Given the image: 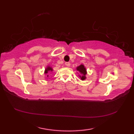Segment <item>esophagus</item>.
Here are the masks:
<instances>
[{"instance_id":"esophagus-1","label":"esophagus","mask_w":134,"mask_h":134,"mask_svg":"<svg viewBox=\"0 0 134 134\" xmlns=\"http://www.w3.org/2000/svg\"><path fill=\"white\" fill-rule=\"evenodd\" d=\"M65 65L67 67H70V62H65Z\"/></svg>"}]
</instances>
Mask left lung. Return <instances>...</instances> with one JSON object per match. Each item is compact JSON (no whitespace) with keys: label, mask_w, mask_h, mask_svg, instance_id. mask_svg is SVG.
<instances>
[{"label":"left lung","mask_w":134,"mask_h":134,"mask_svg":"<svg viewBox=\"0 0 134 134\" xmlns=\"http://www.w3.org/2000/svg\"><path fill=\"white\" fill-rule=\"evenodd\" d=\"M76 70L78 71V76L79 77L81 78L82 81H84L86 79V75H87V70L86 67L83 64H81L79 65V66L76 67Z\"/></svg>","instance_id":"1"}]
</instances>
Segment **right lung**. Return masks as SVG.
<instances>
[{"instance_id": "right-lung-1", "label": "right lung", "mask_w": 134, "mask_h": 134, "mask_svg": "<svg viewBox=\"0 0 134 134\" xmlns=\"http://www.w3.org/2000/svg\"><path fill=\"white\" fill-rule=\"evenodd\" d=\"M53 69L52 67L49 66V65H48V66H47V67L45 68V71H44V74H45L47 75V77H48L49 76V75H48V74H49V72H51L53 71Z\"/></svg>"}]
</instances>
